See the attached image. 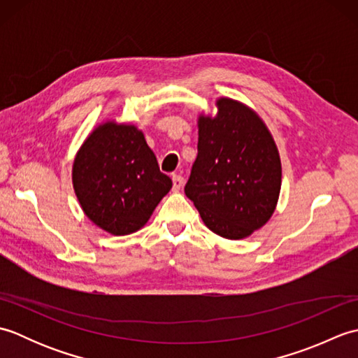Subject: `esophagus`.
I'll return each instance as SVG.
<instances>
[{
    "label": "esophagus",
    "instance_id": "obj_1",
    "mask_svg": "<svg viewBox=\"0 0 358 358\" xmlns=\"http://www.w3.org/2000/svg\"><path fill=\"white\" fill-rule=\"evenodd\" d=\"M172 185H173V191H180L185 185V178L181 175H172Z\"/></svg>",
    "mask_w": 358,
    "mask_h": 358
}]
</instances>
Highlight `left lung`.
Wrapping results in <instances>:
<instances>
[{"label": "left lung", "instance_id": "left-lung-1", "mask_svg": "<svg viewBox=\"0 0 358 358\" xmlns=\"http://www.w3.org/2000/svg\"><path fill=\"white\" fill-rule=\"evenodd\" d=\"M215 118L199 120V154L185 194L212 232L240 240L268 222L281 187L275 143L255 112L220 98Z\"/></svg>", "mask_w": 358, "mask_h": 358}]
</instances>
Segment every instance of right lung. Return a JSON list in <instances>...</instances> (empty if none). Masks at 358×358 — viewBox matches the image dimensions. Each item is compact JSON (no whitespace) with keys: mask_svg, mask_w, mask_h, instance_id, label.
Here are the masks:
<instances>
[{"mask_svg":"<svg viewBox=\"0 0 358 358\" xmlns=\"http://www.w3.org/2000/svg\"><path fill=\"white\" fill-rule=\"evenodd\" d=\"M72 181L90 222L113 235L138 231L172 187L143 132L113 121L98 126L83 144Z\"/></svg>","mask_w":358,"mask_h":358,"instance_id":"obj_1","label":"right lung"}]
</instances>
